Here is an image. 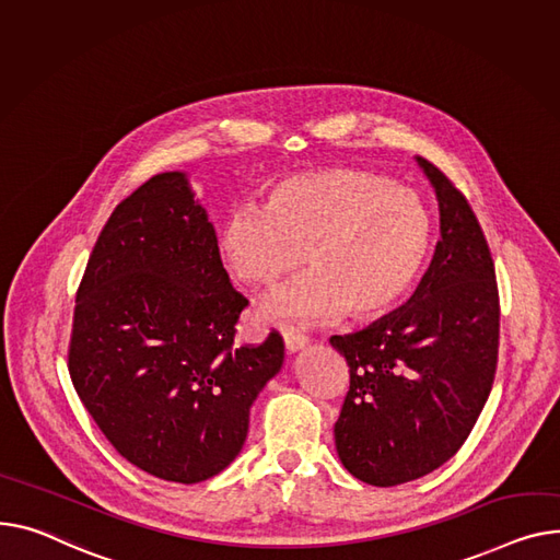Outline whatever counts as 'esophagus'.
I'll return each instance as SVG.
<instances>
[{
    "mask_svg": "<svg viewBox=\"0 0 560 560\" xmlns=\"http://www.w3.org/2000/svg\"><path fill=\"white\" fill-rule=\"evenodd\" d=\"M283 345H285V349L290 353H294V351H300V349H304L308 345V338H306V335H302V332L283 330Z\"/></svg>",
    "mask_w": 560,
    "mask_h": 560,
    "instance_id": "34e87169",
    "label": "esophagus"
}]
</instances>
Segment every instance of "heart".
Wrapping results in <instances>:
<instances>
[{
  "label": "heart",
  "instance_id": "obj_1",
  "mask_svg": "<svg viewBox=\"0 0 560 560\" xmlns=\"http://www.w3.org/2000/svg\"><path fill=\"white\" fill-rule=\"evenodd\" d=\"M432 245L421 198L358 168H319L279 179L256 209H238L218 232V256L247 290H272L302 264L311 275L275 294L260 322H317L347 311L378 319L419 281Z\"/></svg>",
  "mask_w": 560,
  "mask_h": 560
}]
</instances>
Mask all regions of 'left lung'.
I'll return each instance as SVG.
<instances>
[{"instance_id":"obj_1","label":"left lung","mask_w":560,"mask_h":560,"mask_svg":"<svg viewBox=\"0 0 560 560\" xmlns=\"http://www.w3.org/2000/svg\"><path fill=\"white\" fill-rule=\"evenodd\" d=\"M439 202L432 264L405 306L371 326L332 335L349 364L335 448L371 487H396L448 462L491 394L500 294L491 249L457 186L417 158Z\"/></svg>"}]
</instances>
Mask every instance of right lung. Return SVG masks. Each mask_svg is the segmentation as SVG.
<instances>
[{
    "mask_svg": "<svg viewBox=\"0 0 560 560\" xmlns=\"http://www.w3.org/2000/svg\"><path fill=\"white\" fill-rule=\"evenodd\" d=\"M247 300L184 173H160L107 218L77 292L69 376L117 453L196 483L241 453L249 407L283 364L277 330L236 347Z\"/></svg>",
    "mask_w": 560,
    "mask_h": 560,
    "instance_id": "obj_1",
    "label": "right lung"
}]
</instances>
